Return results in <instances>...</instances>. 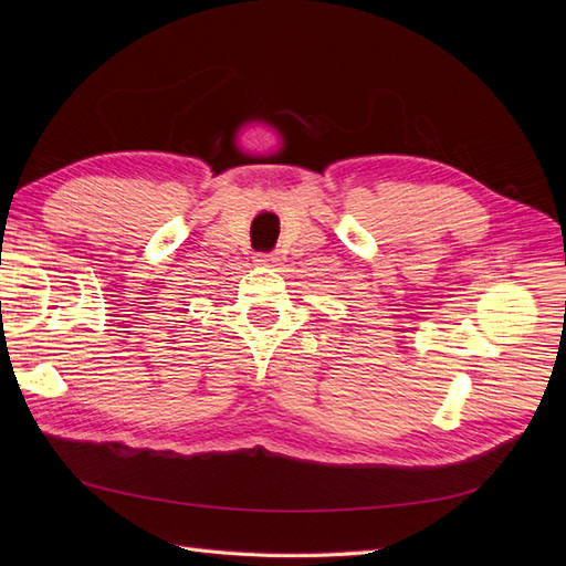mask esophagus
I'll use <instances>...</instances> for the list:
<instances>
[{
  "instance_id": "1",
  "label": "esophagus",
  "mask_w": 566,
  "mask_h": 566,
  "mask_svg": "<svg viewBox=\"0 0 566 566\" xmlns=\"http://www.w3.org/2000/svg\"><path fill=\"white\" fill-rule=\"evenodd\" d=\"M254 264H260V266H273V264H276V254H256V256H254Z\"/></svg>"
}]
</instances>
